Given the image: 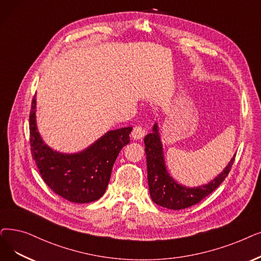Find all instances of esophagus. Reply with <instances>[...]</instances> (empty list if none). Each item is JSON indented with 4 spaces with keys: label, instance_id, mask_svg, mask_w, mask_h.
I'll return each instance as SVG.
<instances>
[{
    "label": "esophagus",
    "instance_id": "34e87169",
    "mask_svg": "<svg viewBox=\"0 0 261 261\" xmlns=\"http://www.w3.org/2000/svg\"><path fill=\"white\" fill-rule=\"evenodd\" d=\"M145 134H146V131H145V129H144L143 127H141V126L134 127L133 130H132V133H131L132 138H133L134 140H141L142 138H144Z\"/></svg>",
    "mask_w": 261,
    "mask_h": 261
}]
</instances>
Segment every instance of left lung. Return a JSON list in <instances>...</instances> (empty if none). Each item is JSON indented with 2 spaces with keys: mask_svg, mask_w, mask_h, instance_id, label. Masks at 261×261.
I'll return each instance as SVG.
<instances>
[{
  "mask_svg": "<svg viewBox=\"0 0 261 261\" xmlns=\"http://www.w3.org/2000/svg\"><path fill=\"white\" fill-rule=\"evenodd\" d=\"M144 143L150 197L156 205L173 210H180L196 205L201 199L211 194L228 176L236 156L234 154L223 172L211 180L208 185L189 188L177 184L166 171L163 146L156 122L153 124L152 132L145 137Z\"/></svg>",
  "mask_w": 261,
  "mask_h": 261,
  "instance_id": "1",
  "label": "left lung"
}]
</instances>
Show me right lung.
<instances>
[{
    "mask_svg": "<svg viewBox=\"0 0 261 261\" xmlns=\"http://www.w3.org/2000/svg\"><path fill=\"white\" fill-rule=\"evenodd\" d=\"M131 131L132 127L111 130L80 152L62 153L42 141L36 124V95L32 100V156L47 186L54 193L71 202H92L105 194L113 165L122 147L129 144Z\"/></svg>",
    "mask_w": 261,
    "mask_h": 261,
    "instance_id": "obj_1",
    "label": "right lung"
}]
</instances>
